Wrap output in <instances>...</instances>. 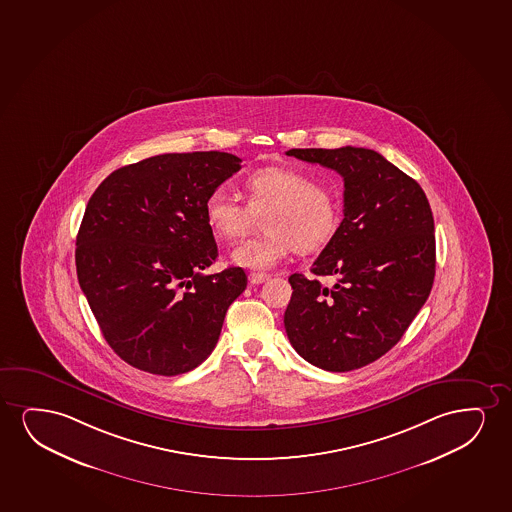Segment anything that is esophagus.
<instances>
[{
	"mask_svg": "<svg viewBox=\"0 0 512 512\" xmlns=\"http://www.w3.org/2000/svg\"><path fill=\"white\" fill-rule=\"evenodd\" d=\"M271 278L269 274L266 273H250L248 274V279H250V283L252 285H260V283H266L267 279Z\"/></svg>",
	"mask_w": 512,
	"mask_h": 512,
	"instance_id": "1",
	"label": "esophagus"
}]
</instances>
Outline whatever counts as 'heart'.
<instances>
[{
	"mask_svg": "<svg viewBox=\"0 0 512 512\" xmlns=\"http://www.w3.org/2000/svg\"><path fill=\"white\" fill-rule=\"evenodd\" d=\"M248 203L227 187H217L205 200V220L215 238L234 243L267 213V233L246 239L234 248V264L248 269H271L290 255L316 252L335 236L340 224V201L332 187L312 182L307 173L271 166L250 173L245 180Z\"/></svg>",
	"mask_w": 512,
	"mask_h": 512,
	"instance_id": "obj_1",
	"label": "heart"
}]
</instances>
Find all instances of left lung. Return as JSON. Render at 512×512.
<instances>
[{
	"instance_id": "1",
	"label": "left lung",
	"mask_w": 512,
	"mask_h": 512,
	"mask_svg": "<svg viewBox=\"0 0 512 512\" xmlns=\"http://www.w3.org/2000/svg\"><path fill=\"white\" fill-rule=\"evenodd\" d=\"M344 179V219L311 267L288 278L293 349L326 372H351L391 351L431 293L436 238L422 187L365 147L290 149ZM319 277H330L332 287Z\"/></svg>"
}]
</instances>
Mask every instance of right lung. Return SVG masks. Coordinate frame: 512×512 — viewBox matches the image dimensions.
Segmentation results:
<instances>
[{
  "instance_id": "add662e5",
  "label": "right lung",
  "mask_w": 512,
  "mask_h": 512,
  "mask_svg": "<svg viewBox=\"0 0 512 512\" xmlns=\"http://www.w3.org/2000/svg\"><path fill=\"white\" fill-rule=\"evenodd\" d=\"M239 163L219 151L160 154L114 170L88 201L76 273L100 332L128 365L173 377L217 346L246 274H203L219 257L205 200Z\"/></svg>"
}]
</instances>
